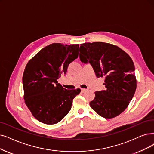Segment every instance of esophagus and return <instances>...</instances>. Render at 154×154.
I'll use <instances>...</instances> for the list:
<instances>
[{
	"label": "esophagus",
	"mask_w": 154,
	"mask_h": 154,
	"mask_svg": "<svg viewBox=\"0 0 154 154\" xmlns=\"http://www.w3.org/2000/svg\"><path fill=\"white\" fill-rule=\"evenodd\" d=\"M87 89H85V88H82V91L83 92H83H85V91H87Z\"/></svg>",
	"instance_id": "34e87169"
}]
</instances>
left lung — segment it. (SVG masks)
Returning <instances> with one entry per match:
<instances>
[{"label":"left lung","instance_id":"left-lung-1","mask_svg":"<svg viewBox=\"0 0 154 154\" xmlns=\"http://www.w3.org/2000/svg\"><path fill=\"white\" fill-rule=\"evenodd\" d=\"M79 53L82 62L88 61L97 77L105 79L106 89L95 92L91 108L104 118L118 116L128 107L137 88L131 58L119 47L102 42L82 44Z\"/></svg>","mask_w":154,"mask_h":154}]
</instances>
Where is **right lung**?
Listing matches in <instances>:
<instances>
[{
  "label": "right lung",
  "mask_w": 154,
  "mask_h": 154,
  "mask_svg": "<svg viewBox=\"0 0 154 154\" xmlns=\"http://www.w3.org/2000/svg\"><path fill=\"white\" fill-rule=\"evenodd\" d=\"M79 44L54 43L31 59L23 75L24 103L35 119L46 125L62 120L81 90H66L57 79L78 57Z\"/></svg>",
  "instance_id": "add662e5"
}]
</instances>
